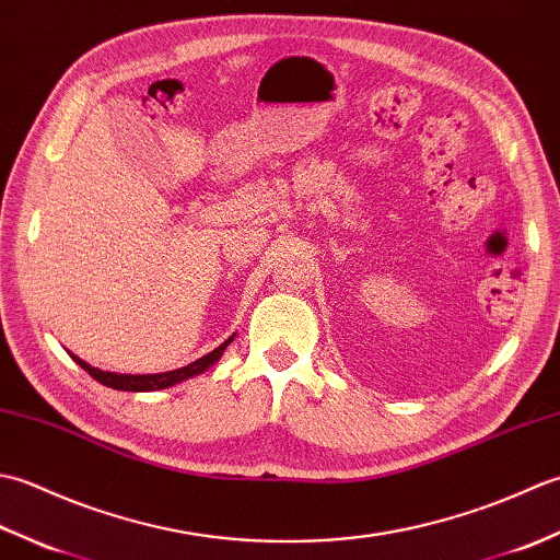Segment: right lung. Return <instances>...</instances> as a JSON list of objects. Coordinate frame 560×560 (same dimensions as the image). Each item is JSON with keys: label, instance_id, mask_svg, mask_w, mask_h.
Here are the masks:
<instances>
[{"label": "right lung", "instance_id": "right-lung-1", "mask_svg": "<svg viewBox=\"0 0 560 560\" xmlns=\"http://www.w3.org/2000/svg\"><path fill=\"white\" fill-rule=\"evenodd\" d=\"M235 339V335H231L225 339L221 347H217L213 351H209L207 355H201V359L187 363L183 368H177V371H168V373H149V375H122V373H110V371H101V368H93L86 361H81L79 355H74L69 351L71 359H74L83 371H86L93 380H98L101 385L105 387H113V389H122V392H153V389H165V387H173L177 383H185V380L201 375L205 371L217 363L223 351L229 349V343Z\"/></svg>", "mask_w": 560, "mask_h": 560}]
</instances>
